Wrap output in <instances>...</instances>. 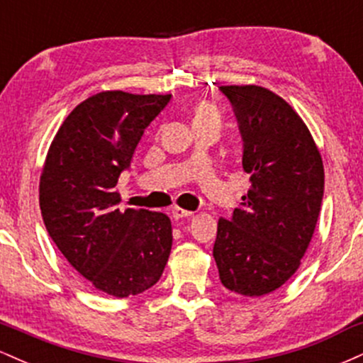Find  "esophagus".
<instances>
[{
  "instance_id": "34e87169",
  "label": "esophagus",
  "mask_w": 363,
  "mask_h": 363,
  "mask_svg": "<svg viewBox=\"0 0 363 363\" xmlns=\"http://www.w3.org/2000/svg\"><path fill=\"white\" fill-rule=\"evenodd\" d=\"M193 215V211H189V210H184V208H179V206H176L172 210V216L176 220H182V218H189V216Z\"/></svg>"
}]
</instances>
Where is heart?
I'll return each mask as SVG.
<instances>
[{"instance_id": "obj_1", "label": "heart", "mask_w": 363, "mask_h": 363, "mask_svg": "<svg viewBox=\"0 0 363 363\" xmlns=\"http://www.w3.org/2000/svg\"><path fill=\"white\" fill-rule=\"evenodd\" d=\"M220 114L216 107L210 102H198L193 111V126H199V124H218Z\"/></svg>"}]
</instances>
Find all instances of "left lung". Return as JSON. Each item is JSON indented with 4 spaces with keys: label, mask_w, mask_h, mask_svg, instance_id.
I'll return each mask as SVG.
<instances>
[{
    "label": "left lung",
    "mask_w": 363,
    "mask_h": 363,
    "mask_svg": "<svg viewBox=\"0 0 363 363\" xmlns=\"http://www.w3.org/2000/svg\"><path fill=\"white\" fill-rule=\"evenodd\" d=\"M220 90L239 124L251 187L230 218L218 220L213 257L225 289L261 297L290 280L309 247L324 194L323 158L280 95L257 85Z\"/></svg>",
    "instance_id": "left-lung-1"
}]
</instances>
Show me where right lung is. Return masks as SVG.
<instances>
[{
    "mask_svg": "<svg viewBox=\"0 0 363 363\" xmlns=\"http://www.w3.org/2000/svg\"><path fill=\"white\" fill-rule=\"evenodd\" d=\"M170 97L123 90L91 95L62 121L40 174L39 203L49 235L83 278L112 297L148 290L169 261V216L121 211L116 184Z\"/></svg>",
    "mask_w": 363,
    "mask_h": 363,
    "instance_id": "add662e5",
    "label": "right lung"
}]
</instances>
